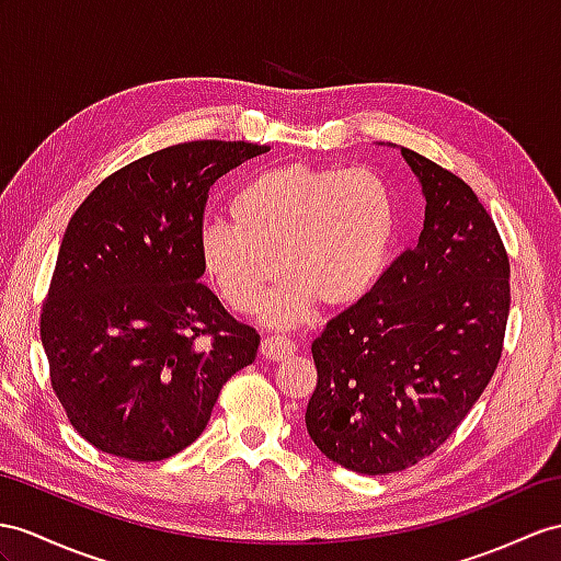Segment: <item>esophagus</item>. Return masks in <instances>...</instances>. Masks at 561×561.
Instances as JSON below:
<instances>
[{
	"label": "esophagus",
	"mask_w": 561,
	"mask_h": 561,
	"mask_svg": "<svg viewBox=\"0 0 561 561\" xmlns=\"http://www.w3.org/2000/svg\"><path fill=\"white\" fill-rule=\"evenodd\" d=\"M295 350L297 347H295L293 340L283 337V335H268V337L262 340V354L266 359H273V362L290 357V354H295Z\"/></svg>",
	"instance_id": "esophagus-1"
}]
</instances>
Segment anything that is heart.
I'll return each mask as SVG.
<instances>
[{
    "label": "heart",
    "mask_w": 561,
    "mask_h": 561,
    "mask_svg": "<svg viewBox=\"0 0 561 561\" xmlns=\"http://www.w3.org/2000/svg\"><path fill=\"white\" fill-rule=\"evenodd\" d=\"M230 216L199 230L202 271L228 307L252 313L283 268L290 278L266 305L271 325L302 321L317 299L359 302L383 276L398 224L383 175L305 161L254 173L230 197Z\"/></svg>",
    "instance_id": "heart-1"
}]
</instances>
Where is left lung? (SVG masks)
I'll return each mask as SVG.
<instances>
[{
  "instance_id": "obj_1",
  "label": "left lung",
  "mask_w": 561,
  "mask_h": 561,
  "mask_svg": "<svg viewBox=\"0 0 561 561\" xmlns=\"http://www.w3.org/2000/svg\"><path fill=\"white\" fill-rule=\"evenodd\" d=\"M426 218L357 305L311 343L307 431L350 471L383 476L433 455L493 378L510 317V259L459 175L400 147Z\"/></svg>"
}]
</instances>
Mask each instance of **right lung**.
<instances>
[{"instance_id":"add662e5","label":"right lung","mask_w":561,"mask_h":561,"mask_svg":"<svg viewBox=\"0 0 561 561\" xmlns=\"http://www.w3.org/2000/svg\"><path fill=\"white\" fill-rule=\"evenodd\" d=\"M266 145L195 140L128 163L68 221L39 337L71 426L106 455L161 461L207 428L254 328L199 283L209 187Z\"/></svg>"}]
</instances>
